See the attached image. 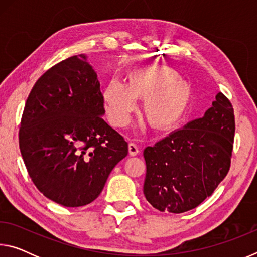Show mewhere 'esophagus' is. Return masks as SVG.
<instances>
[{
  "mask_svg": "<svg viewBox=\"0 0 257 257\" xmlns=\"http://www.w3.org/2000/svg\"><path fill=\"white\" fill-rule=\"evenodd\" d=\"M128 152H129V155L130 156H136L138 154V152H139L137 145L134 144V143H129Z\"/></svg>",
  "mask_w": 257,
  "mask_h": 257,
  "instance_id": "esophagus-1",
  "label": "esophagus"
}]
</instances>
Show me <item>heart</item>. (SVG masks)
Masks as SVG:
<instances>
[{
    "label": "heart",
    "instance_id": "1",
    "mask_svg": "<svg viewBox=\"0 0 257 257\" xmlns=\"http://www.w3.org/2000/svg\"><path fill=\"white\" fill-rule=\"evenodd\" d=\"M142 100V114L158 132L175 128L184 119L193 99V88L179 72L167 66L133 69L125 81L112 79L103 92L104 107L110 123L122 128Z\"/></svg>",
    "mask_w": 257,
    "mask_h": 257
}]
</instances>
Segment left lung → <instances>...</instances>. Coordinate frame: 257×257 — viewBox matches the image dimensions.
Here are the masks:
<instances>
[{
	"instance_id": "obj_1",
	"label": "left lung",
	"mask_w": 257,
	"mask_h": 257,
	"mask_svg": "<svg viewBox=\"0 0 257 257\" xmlns=\"http://www.w3.org/2000/svg\"><path fill=\"white\" fill-rule=\"evenodd\" d=\"M233 108L222 93L199 119L144 150V195L161 212L184 213L210 197L230 168Z\"/></svg>"
}]
</instances>
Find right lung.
<instances>
[{"label":"right lung","mask_w":257,"mask_h":257,"mask_svg":"<svg viewBox=\"0 0 257 257\" xmlns=\"http://www.w3.org/2000/svg\"><path fill=\"white\" fill-rule=\"evenodd\" d=\"M101 84L86 54L49 69L26 102L19 147L37 189L66 207L98 197L128 144L102 116Z\"/></svg>","instance_id":"obj_1"}]
</instances>
